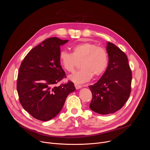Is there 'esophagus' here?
Instances as JSON below:
<instances>
[{"label":"esophagus","mask_w":150,"mask_h":150,"mask_svg":"<svg viewBox=\"0 0 150 150\" xmlns=\"http://www.w3.org/2000/svg\"><path fill=\"white\" fill-rule=\"evenodd\" d=\"M75 88L76 89H80L82 88V86L81 85H79V84H75Z\"/></svg>","instance_id":"34e87169"}]
</instances>
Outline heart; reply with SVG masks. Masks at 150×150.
<instances>
[{
	"label": "heart",
	"mask_w": 150,
	"mask_h": 150,
	"mask_svg": "<svg viewBox=\"0 0 150 150\" xmlns=\"http://www.w3.org/2000/svg\"><path fill=\"white\" fill-rule=\"evenodd\" d=\"M72 52L65 50L60 52L59 59L61 66L66 71L72 72L77 66L78 62L81 61V69L69 78L77 83L89 81L93 76L98 78L107 69L109 58L107 51L96 44L86 42L76 44L72 49Z\"/></svg>",
	"instance_id": "obj_1"
}]
</instances>
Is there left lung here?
<instances>
[{
  "mask_svg": "<svg viewBox=\"0 0 150 150\" xmlns=\"http://www.w3.org/2000/svg\"><path fill=\"white\" fill-rule=\"evenodd\" d=\"M106 51L109 63L100 79L89 88L92 94L90 109L96 113L106 115L120 109L131 93V70L124 52L108 42Z\"/></svg>",
  "mask_w": 150,
  "mask_h": 150,
  "instance_id": "left-lung-1",
  "label": "left lung"
}]
</instances>
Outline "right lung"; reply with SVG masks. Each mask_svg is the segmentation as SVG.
Returning <instances> with one entry per match:
<instances>
[{
    "mask_svg": "<svg viewBox=\"0 0 150 150\" xmlns=\"http://www.w3.org/2000/svg\"><path fill=\"white\" fill-rule=\"evenodd\" d=\"M68 41L57 37L47 39L31 49L21 63L17 81L19 101L38 120L45 122L56 117L67 97L75 91L71 81L54 86L66 76L59 54L60 46Z\"/></svg>",
    "mask_w": 150,
    "mask_h": 150,
    "instance_id": "right-lung-1",
    "label": "right lung"
}]
</instances>
